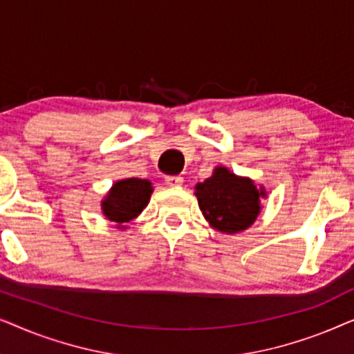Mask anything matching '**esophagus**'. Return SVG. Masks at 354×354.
<instances>
[{"label": "esophagus", "mask_w": 354, "mask_h": 354, "mask_svg": "<svg viewBox=\"0 0 354 354\" xmlns=\"http://www.w3.org/2000/svg\"><path fill=\"white\" fill-rule=\"evenodd\" d=\"M166 183L169 187H180L183 183V177H180V176H167Z\"/></svg>", "instance_id": "34e87169"}]
</instances>
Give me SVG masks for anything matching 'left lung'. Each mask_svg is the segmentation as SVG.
<instances>
[{
    "instance_id": "left-lung-1",
    "label": "left lung",
    "mask_w": 354,
    "mask_h": 354,
    "mask_svg": "<svg viewBox=\"0 0 354 354\" xmlns=\"http://www.w3.org/2000/svg\"><path fill=\"white\" fill-rule=\"evenodd\" d=\"M195 196L212 229L234 235L254 224L263 209L261 200L268 198V192L253 178L236 176L227 167L217 166L211 177L196 183Z\"/></svg>"
}]
</instances>
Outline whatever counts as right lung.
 <instances>
[{"mask_svg":"<svg viewBox=\"0 0 354 354\" xmlns=\"http://www.w3.org/2000/svg\"><path fill=\"white\" fill-rule=\"evenodd\" d=\"M153 193V183L147 178H122L113 183L101 200V212L114 222L115 229L125 230L127 224L148 206Z\"/></svg>","mask_w":354,"mask_h":354,"instance_id":"right-lung-1","label":"right lung"}]
</instances>
